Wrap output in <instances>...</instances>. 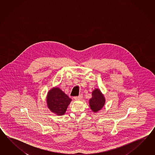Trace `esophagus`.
Returning <instances> with one entry per match:
<instances>
[{
    "instance_id": "1",
    "label": "esophagus",
    "mask_w": 155,
    "mask_h": 155,
    "mask_svg": "<svg viewBox=\"0 0 155 155\" xmlns=\"http://www.w3.org/2000/svg\"><path fill=\"white\" fill-rule=\"evenodd\" d=\"M82 94H80L79 96H75L74 97V99H75V100H80L81 99H82Z\"/></svg>"
}]
</instances>
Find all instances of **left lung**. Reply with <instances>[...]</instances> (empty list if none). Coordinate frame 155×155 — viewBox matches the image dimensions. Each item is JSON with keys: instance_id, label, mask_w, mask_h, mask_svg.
<instances>
[{"instance_id": "left-lung-1", "label": "left lung", "mask_w": 155, "mask_h": 155, "mask_svg": "<svg viewBox=\"0 0 155 155\" xmlns=\"http://www.w3.org/2000/svg\"><path fill=\"white\" fill-rule=\"evenodd\" d=\"M105 99L100 90L96 89L92 91V97L89 100V105L92 111L97 112L105 105Z\"/></svg>"}]
</instances>
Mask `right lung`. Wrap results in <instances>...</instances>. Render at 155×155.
Instances as JSON below:
<instances>
[{
    "label": "right lung",
    "mask_w": 155,
    "mask_h": 155,
    "mask_svg": "<svg viewBox=\"0 0 155 155\" xmlns=\"http://www.w3.org/2000/svg\"><path fill=\"white\" fill-rule=\"evenodd\" d=\"M71 101V99L58 87L50 90L46 97L48 108L58 115H63Z\"/></svg>",
    "instance_id": "1"
}]
</instances>
